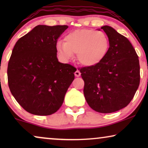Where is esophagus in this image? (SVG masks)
Listing matches in <instances>:
<instances>
[{
  "label": "esophagus",
  "instance_id": "1",
  "mask_svg": "<svg viewBox=\"0 0 148 148\" xmlns=\"http://www.w3.org/2000/svg\"><path fill=\"white\" fill-rule=\"evenodd\" d=\"M75 75L76 77H79L81 75V73L79 71L77 70L75 72Z\"/></svg>",
  "mask_w": 148,
  "mask_h": 148
}]
</instances>
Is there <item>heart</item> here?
Returning <instances> with one entry per match:
<instances>
[{"label":"heart","mask_w":148,"mask_h":148,"mask_svg":"<svg viewBox=\"0 0 148 148\" xmlns=\"http://www.w3.org/2000/svg\"><path fill=\"white\" fill-rule=\"evenodd\" d=\"M110 47L108 36L103 32L92 29H77L67 34L64 43L58 42L56 49L66 61L73 57L84 66H92L100 62L106 56Z\"/></svg>","instance_id":"heart-1"}]
</instances>
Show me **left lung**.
Instances as JSON below:
<instances>
[{
    "mask_svg": "<svg viewBox=\"0 0 148 148\" xmlns=\"http://www.w3.org/2000/svg\"><path fill=\"white\" fill-rule=\"evenodd\" d=\"M110 47L102 61L80 69L84 94L89 106L96 112L111 113L128 105L139 86L140 66L132 44L112 27L104 25Z\"/></svg>",
    "mask_w": 148,
    "mask_h": 148,
    "instance_id": "8db88e82",
    "label": "left lung"
}]
</instances>
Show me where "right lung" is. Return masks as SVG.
Wrapping results in <instances>:
<instances>
[{"label":"right lung","instance_id":"right-lung-1","mask_svg":"<svg viewBox=\"0 0 148 148\" xmlns=\"http://www.w3.org/2000/svg\"><path fill=\"white\" fill-rule=\"evenodd\" d=\"M67 25L36 26L14 46L7 68L11 94L31 114L50 115L62 106L76 68L58 62L56 43Z\"/></svg>","mask_w":148,"mask_h":148}]
</instances>
